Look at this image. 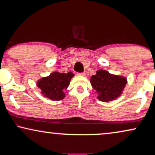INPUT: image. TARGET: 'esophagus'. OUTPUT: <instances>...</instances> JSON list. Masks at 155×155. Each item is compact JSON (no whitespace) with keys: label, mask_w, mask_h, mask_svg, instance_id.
Returning <instances> with one entry per match:
<instances>
[{"label":"esophagus","mask_w":155,"mask_h":155,"mask_svg":"<svg viewBox=\"0 0 155 155\" xmlns=\"http://www.w3.org/2000/svg\"><path fill=\"white\" fill-rule=\"evenodd\" d=\"M78 75H80V76H85V73L84 72H83V73H78Z\"/></svg>","instance_id":"34e87169"}]
</instances>
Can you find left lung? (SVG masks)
Wrapping results in <instances>:
<instances>
[{
    "mask_svg": "<svg viewBox=\"0 0 155 155\" xmlns=\"http://www.w3.org/2000/svg\"><path fill=\"white\" fill-rule=\"evenodd\" d=\"M92 87L97 91L100 101H109L118 97L127 83L126 78L110 74L99 70L90 79Z\"/></svg>",
    "mask_w": 155,
    "mask_h": 155,
    "instance_id": "left-lung-1",
    "label": "left lung"
}]
</instances>
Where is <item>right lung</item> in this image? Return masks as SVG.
<instances>
[{
    "instance_id": "obj_1",
    "label": "right lung",
    "mask_w": 155,
    "mask_h": 155,
    "mask_svg": "<svg viewBox=\"0 0 155 155\" xmlns=\"http://www.w3.org/2000/svg\"><path fill=\"white\" fill-rule=\"evenodd\" d=\"M74 76L71 72L68 73L54 72L49 76L41 78L37 82V86L41 90L42 94L47 98L59 101L65 97L63 90L69 86L71 79Z\"/></svg>"
}]
</instances>
